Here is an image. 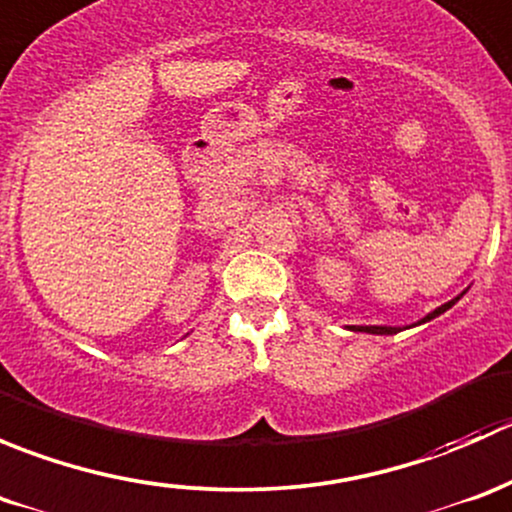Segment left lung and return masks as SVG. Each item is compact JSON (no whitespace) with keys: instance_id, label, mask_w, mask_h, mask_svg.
<instances>
[{"instance_id":"obj_1","label":"left lung","mask_w":512,"mask_h":512,"mask_svg":"<svg viewBox=\"0 0 512 512\" xmlns=\"http://www.w3.org/2000/svg\"><path fill=\"white\" fill-rule=\"evenodd\" d=\"M456 302H458V297L451 299V302H446V304H443V307H438L436 312H431L426 319H421V322H428V319L438 317V314H443L448 307H453V304H456ZM352 329H354V332H369V334H396V332H399V329H396V327H352Z\"/></svg>"}]
</instances>
